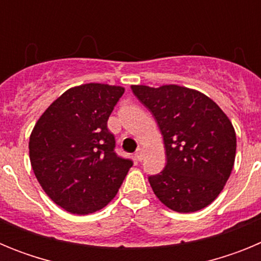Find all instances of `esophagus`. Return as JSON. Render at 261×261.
Masks as SVG:
<instances>
[{
	"instance_id": "obj_1",
	"label": "esophagus",
	"mask_w": 261,
	"mask_h": 261,
	"mask_svg": "<svg viewBox=\"0 0 261 261\" xmlns=\"http://www.w3.org/2000/svg\"><path fill=\"white\" fill-rule=\"evenodd\" d=\"M135 156H136V159H137V161H142V158H144V153H142V149H138V150L136 151Z\"/></svg>"
}]
</instances>
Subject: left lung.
<instances>
[{
	"label": "left lung",
	"instance_id": "obj_1",
	"mask_svg": "<svg viewBox=\"0 0 261 261\" xmlns=\"http://www.w3.org/2000/svg\"><path fill=\"white\" fill-rule=\"evenodd\" d=\"M132 91L163 136L167 163L149 176L159 201L179 213L208 206L234 167L237 136L229 117L211 98L188 87L133 85Z\"/></svg>",
	"mask_w": 261,
	"mask_h": 261
}]
</instances>
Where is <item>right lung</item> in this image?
I'll list each match as a JSON object with an SVG mask.
<instances>
[{"label":"right lung","mask_w":261,"mask_h":261,"mask_svg":"<svg viewBox=\"0 0 261 261\" xmlns=\"http://www.w3.org/2000/svg\"><path fill=\"white\" fill-rule=\"evenodd\" d=\"M124 87H71L36 121L30 136L32 170L53 202L73 214L100 211L114 199L133 162L115 153L107 121Z\"/></svg>","instance_id":"add662e5"}]
</instances>
